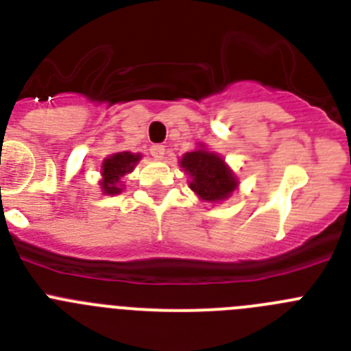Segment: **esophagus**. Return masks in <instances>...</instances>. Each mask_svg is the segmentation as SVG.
Listing matches in <instances>:
<instances>
[{
  "instance_id": "obj_1",
  "label": "esophagus",
  "mask_w": 351,
  "mask_h": 351,
  "mask_svg": "<svg viewBox=\"0 0 351 351\" xmlns=\"http://www.w3.org/2000/svg\"><path fill=\"white\" fill-rule=\"evenodd\" d=\"M149 151H151V156L156 158V160H161V158L165 156V147H163V145H160V144L151 145V149H149Z\"/></svg>"
}]
</instances>
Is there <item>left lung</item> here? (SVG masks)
Wrapping results in <instances>:
<instances>
[{"mask_svg":"<svg viewBox=\"0 0 351 351\" xmlns=\"http://www.w3.org/2000/svg\"><path fill=\"white\" fill-rule=\"evenodd\" d=\"M181 167L191 176V190L207 202H218L230 197L237 186V181L225 165V161L216 153L202 149L186 153L181 160Z\"/></svg>","mask_w":351,"mask_h":351,"instance_id":"8db88e82","label":"left lung"}]
</instances>
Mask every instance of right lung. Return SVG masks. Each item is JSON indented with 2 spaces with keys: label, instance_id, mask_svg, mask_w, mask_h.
<instances>
[{
  "label": "right lung",
  "instance_id": "add662e5",
  "mask_svg": "<svg viewBox=\"0 0 351 351\" xmlns=\"http://www.w3.org/2000/svg\"><path fill=\"white\" fill-rule=\"evenodd\" d=\"M141 160V154H132V153H117L114 156L107 158L104 161V181H101V188L107 195H117L121 191V178L125 173L132 172L133 167L137 165V161Z\"/></svg>",
  "mask_w": 351,
  "mask_h": 351
}]
</instances>
